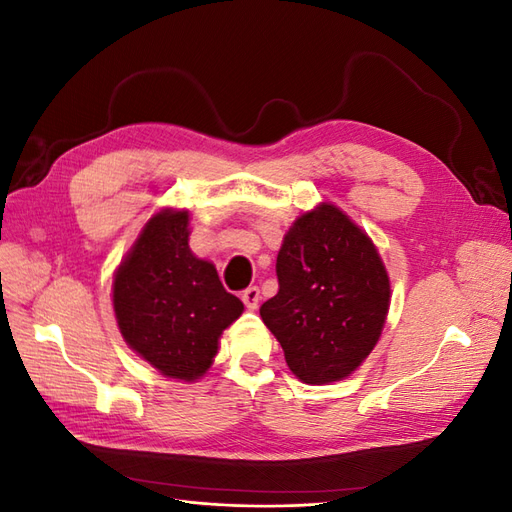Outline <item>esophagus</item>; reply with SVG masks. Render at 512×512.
I'll return each instance as SVG.
<instances>
[{"instance_id": "34e87169", "label": "esophagus", "mask_w": 512, "mask_h": 512, "mask_svg": "<svg viewBox=\"0 0 512 512\" xmlns=\"http://www.w3.org/2000/svg\"><path fill=\"white\" fill-rule=\"evenodd\" d=\"M241 299H243V303H245V307L247 309H254L258 307V303H260V290H258V286H250V288H245L243 290V294H241Z\"/></svg>"}]
</instances>
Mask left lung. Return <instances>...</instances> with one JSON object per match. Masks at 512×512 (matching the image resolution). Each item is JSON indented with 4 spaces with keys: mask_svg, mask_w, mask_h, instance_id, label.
Returning a JSON list of instances; mask_svg holds the SVG:
<instances>
[{
    "mask_svg": "<svg viewBox=\"0 0 512 512\" xmlns=\"http://www.w3.org/2000/svg\"><path fill=\"white\" fill-rule=\"evenodd\" d=\"M280 290L260 318L305 384L348 378L382 335L391 280L367 232L333 203L303 211L277 254Z\"/></svg>",
    "mask_w": 512,
    "mask_h": 512,
    "instance_id": "left-lung-1",
    "label": "left lung"
}]
</instances>
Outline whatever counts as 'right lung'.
I'll use <instances>...</instances> for the list:
<instances>
[{
    "label": "right lung",
    "mask_w": 512,
    "mask_h": 512,
    "mask_svg": "<svg viewBox=\"0 0 512 512\" xmlns=\"http://www.w3.org/2000/svg\"><path fill=\"white\" fill-rule=\"evenodd\" d=\"M119 333L162 376L196 382L213 365L220 337L243 314L215 265L190 250V211L153 213L113 277Z\"/></svg>",
    "instance_id": "add662e5"
}]
</instances>
